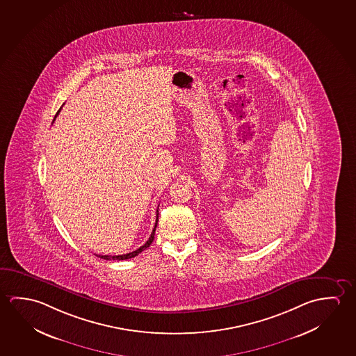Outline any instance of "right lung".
Masks as SVG:
<instances>
[{"instance_id": "add662e5", "label": "right lung", "mask_w": 356, "mask_h": 356, "mask_svg": "<svg viewBox=\"0 0 356 356\" xmlns=\"http://www.w3.org/2000/svg\"><path fill=\"white\" fill-rule=\"evenodd\" d=\"M59 111H60V109H59L58 111H57V114H56V117H54V119H53V122L56 120V118H57V115L59 114ZM158 221H159V207L158 210H156V222H155V226H154V229H152V234H150V237H149V239L146 241V243L144 245H141L140 248H138L136 251L130 252V253H127V254H120V256H97L100 257V258H103V259H106V261H111V259H113V261H122V259H129V258H134L135 256H138L139 253H141V252L144 251V250H146L149 245H152V241H154V234H155V229H156V226H158Z\"/></svg>"}]
</instances>
